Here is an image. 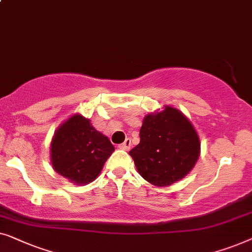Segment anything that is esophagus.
Returning a JSON list of instances; mask_svg holds the SVG:
<instances>
[{
	"instance_id": "34e87169",
	"label": "esophagus",
	"mask_w": 252,
	"mask_h": 252,
	"mask_svg": "<svg viewBox=\"0 0 252 252\" xmlns=\"http://www.w3.org/2000/svg\"><path fill=\"white\" fill-rule=\"evenodd\" d=\"M130 147H131V140L129 138H126V139L119 146V148H121V150H125V151H129Z\"/></svg>"
}]
</instances>
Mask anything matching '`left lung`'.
<instances>
[{
	"mask_svg": "<svg viewBox=\"0 0 252 252\" xmlns=\"http://www.w3.org/2000/svg\"><path fill=\"white\" fill-rule=\"evenodd\" d=\"M140 143L129 152L138 172L158 187L183 179L200 155V138L189 119L171 106L144 118Z\"/></svg>",
	"mask_w": 252,
	"mask_h": 252,
	"instance_id": "left-lung-1",
	"label": "left lung"
}]
</instances>
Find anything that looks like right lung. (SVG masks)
Instances as JSON below:
<instances>
[{
  "label": "right lung",
  "mask_w": 252,
  "mask_h": 252,
  "mask_svg": "<svg viewBox=\"0 0 252 252\" xmlns=\"http://www.w3.org/2000/svg\"><path fill=\"white\" fill-rule=\"evenodd\" d=\"M114 151L108 138L95 130L89 119L74 114L56 130L51 164L75 185H87L97 178Z\"/></svg>",
  "instance_id": "add662e5"
}]
</instances>
